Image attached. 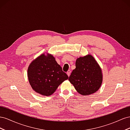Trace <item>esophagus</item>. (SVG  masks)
Masks as SVG:
<instances>
[{
  "mask_svg": "<svg viewBox=\"0 0 130 130\" xmlns=\"http://www.w3.org/2000/svg\"><path fill=\"white\" fill-rule=\"evenodd\" d=\"M67 75H68V76L69 77L70 76V73H71V71H70V70H68V71L67 72Z\"/></svg>",
  "mask_w": 130,
  "mask_h": 130,
  "instance_id": "obj_1",
  "label": "esophagus"
}]
</instances>
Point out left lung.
Here are the masks:
<instances>
[{
  "label": "left lung",
  "mask_w": 130,
  "mask_h": 130,
  "mask_svg": "<svg viewBox=\"0 0 130 130\" xmlns=\"http://www.w3.org/2000/svg\"><path fill=\"white\" fill-rule=\"evenodd\" d=\"M101 68L91 55L77 58L76 69L69 80L79 94L89 95L97 91L102 82Z\"/></svg>",
  "instance_id": "obj_1"
}]
</instances>
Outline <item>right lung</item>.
Returning a JSON list of instances; mask_svg holds the SVG:
<instances>
[{"label":"right lung","mask_w":130,"mask_h":130,"mask_svg":"<svg viewBox=\"0 0 130 130\" xmlns=\"http://www.w3.org/2000/svg\"><path fill=\"white\" fill-rule=\"evenodd\" d=\"M28 77L32 89L46 96L53 94L59 85L69 78L54 57L48 54H42L30 63Z\"/></svg>","instance_id":"1"}]
</instances>
